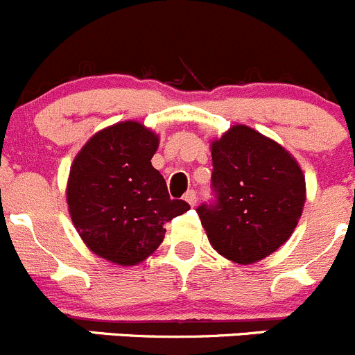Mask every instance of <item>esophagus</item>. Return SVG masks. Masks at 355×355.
<instances>
[{
	"label": "esophagus",
	"instance_id": "1",
	"mask_svg": "<svg viewBox=\"0 0 355 355\" xmlns=\"http://www.w3.org/2000/svg\"><path fill=\"white\" fill-rule=\"evenodd\" d=\"M184 200L187 201V203L191 205V207H196V201H198V198H196V193H194V191H189V193H185Z\"/></svg>",
	"mask_w": 355,
	"mask_h": 355
}]
</instances>
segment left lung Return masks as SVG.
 Returning a JSON list of instances; mask_svg holds the SVG:
<instances>
[{
  "label": "left lung",
  "instance_id": "obj_1",
  "mask_svg": "<svg viewBox=\"0 0 355 355\" xmlns=\"http://www.w3.org/2000/svg\"><path fill=\"white\" fill-rule=\"evenodd\" d=\"M211 185L217 201L198 215L208 241L238 264H254L282 247L306 201L300 162L289 150L245 124L211 140Z\"/></svg>",
  "mask_w": 355,
  "mask_h": 355
}]
</instances>
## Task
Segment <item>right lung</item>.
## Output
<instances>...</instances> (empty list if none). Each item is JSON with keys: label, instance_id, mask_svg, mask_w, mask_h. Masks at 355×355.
<instances>
[{"label": "right lung", "instance_id": "obj_1", "mask_svg": "<svg viewBox=\"0 0 355 355\" xmlns=\"http://www.w3.org/2000/svg\"><path fill=\"white\" fill-rule=\"evenodd\" d=\"M159 135L141 122L122 121L92 135L69 168L66 203L73 226L92 254L135 266L155 252L166 223L189 205L170 200L152 166Z\"/></svg>", "mask_w": 355, "mask_h": 355}]
</instances>
